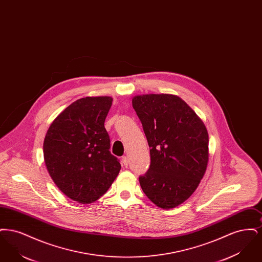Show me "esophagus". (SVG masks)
I'll use <instances>...</instances> for the list:
<instances>
[{
	"label": "esophagus",
	"mask_w": 262,
	"mask_h": 262,
	"mask_svg": "<svg viewBox=\"0 0 262 262\" xmlns=\"http://www.w3.org/2000/svg\"><path fill=\"white\" fill-rule=\"evenodd\" d=\"M122 162H123L125 167L128 166V158H127V156H124V157L122 158Z\"/></svg>",
	"instance_id": "34e87169"
}]
</instances>
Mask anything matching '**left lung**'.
<instances>
[{"mask_svg":"<svg viewBox=\"0 0 262 262\" xmlns=\"http://www.w3.org/2000/svg\"><path fill=\"white\" fill-rule=\"evenodd\" d=\"M133 107L150 148L149 169L139 176L140 187L158 207L174 208L193 193L206 171L207 129L176 95H138Z\"/></svg>","mask_w":262,"mask_h":262,"instance_id":"1","label":"left lung"}]
</instances>
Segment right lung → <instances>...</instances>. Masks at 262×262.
Instances as JSON below:
<instances>
[{
	"label": "right lung",
	"mask_w": 262,
	"mask_h": 262,
	"mask_svg": "<svg viewBox=\"0 0 262 262\" xmlns=\"http://www.w3.org/2000/svg\"><path fill=\"white\" fill-rule=\"evenodd\" d=\"M112 101L108 96L76 100L53 121L44 139L52 180L68 198L83 204L102 196L121 170L104 126Z\"/></svg>",
	"instance_id": "add662e5"
}]
</instances>
